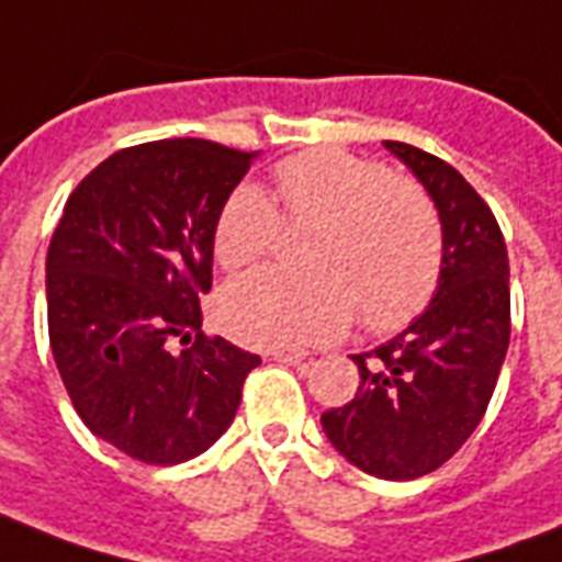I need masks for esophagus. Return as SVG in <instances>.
<instances>
[{
	"label": "esophagus",
	"instance_id": "34e87169",
	"mask_svg": "<svg viewBox=\"0 0 562 562\" xmlns=\"http://www.w3.org/2000/svg\"><path fill=\"white\" fill-rule=\"evenodd\" d=\"M270 357H273L277 363L301 366L303 360H306V351H301V348H277V351H270Z\"/></svg>",
	"mask_w": 562,
	"mask_h": 562
}]
</instances>
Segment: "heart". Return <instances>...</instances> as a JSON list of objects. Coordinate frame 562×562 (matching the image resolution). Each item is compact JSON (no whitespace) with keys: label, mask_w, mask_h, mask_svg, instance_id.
Masks as SVG:
<instances>
[{"label":"heart","mask_w":562,"mask_h":562,"mask_svg":"<svg viewBox=\"0 0 562 562\" xmlns=\"http://www.w3.org/2000/svg\"><path fill=\"white\" fill-rule=\"evenodd\" d=\"M289 226H318L306 249L310 277L252 270L217 297V322L256 348L315 345L348 330L360 310L369 330H398L431 303L443 273V232L426 193L384 164L336 148L294 154L273 172ZM280 211L240 184L214 220V259L238 270L268 256Z\"/></svg>","instance_id":"heart-1"}]
</instances>
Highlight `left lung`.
Instances as JSON below:
<instances>
[{
    "label": "left lung",
    "mask_w": 562,
    "mask_h": 562,
    "mask_svg": "<svg viewBox=\"0 0 562 562\" xmlns=\"http://www.w3.org/2000/svg\"><path fill=\"white\" fill-rule=\"evenodd\" d=\"M426 187L443 232V273L408 330L351 355L360 386L322 414L327 440L378 480H417L461 450L492 402L509 348V256L492 207L429 151L384 143Z\"/></svg>",
    "instance_id": "left-lung-1"
}]
</instances>
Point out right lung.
Masks as SVG:
<instances>
[{"instance_id": "add662e5", "label": "right lung", "mask_w": 562, "mask_h": 562, "mask_svg": "<svg viewBox=\"0 0 562 562\" xmlns=\"http://www.w3.org/2000/svg\"><path fill=\"white\" fill-rule=\"evenodd\" d=\"M252 157L207 139L122 148L77 184L49 240V348L65 390L91 435L145 464L205 452L261 363L202 334L199 310L214 220Z\"/></svg>"}]
</instances>
